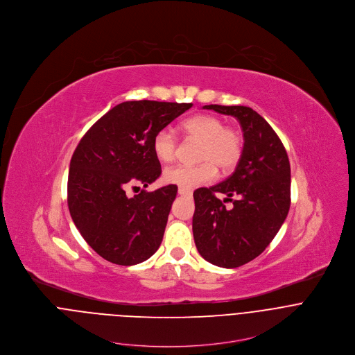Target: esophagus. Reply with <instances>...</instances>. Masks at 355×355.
Listing matches in <instances>:
<instances>
[{"label":"esophagus","mask_w":355,"mask_h":355,"mask_svg":"<svg viewBox=\"0 0 355 355\" xmlns=\"http://www.w3.org/2000/svg\"><path fill=\"white\" fill-rule=\"evenodd\" d=\"M178 193H179V196H191V191L184 190V189H179Z\"/></svg>","instance_id":"1"}]
</instances>
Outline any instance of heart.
I'll list each match as a JSON object with an SVG mask.
<instances>
[{"label": "heart", "instance_id": "heart-1", "mask_svg": "<svg viewBox=\"0 0 355 355\" xmlns=\"http://www.w3.org/2000/svg\"><path fill=\"white\" fill-rule=\"evenodd\" d=\"M184 134L201 142L196 166L176 165L164 172V182L179 189L193 190L210 183L217 175V166L223 171L232 169L241 159L243 141L238 131L224 127V121L211 114H196L182 123ZM178 138L171 128H161L153 138L155 158L168 164L176 157Z\"/></svg>", "mask_w": 355, "mask_h": 355}]
</instances>
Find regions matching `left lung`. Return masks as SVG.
<instances>
[{"instance_id":"1","label":"left lung","mask_w":355,"mask_h":355,"mask_svg":"<svg viewBox=\"0 0 355 355\" xmlns=\"http://www.w3.org/2000/svg\"><path fill=\"white\" fill-rule=\"evenodd\" d=\"M234 116L243 131V152L224 182L194 191L193 234L206 261L238 268L262 253L283 225L291 203V168L287 152L268 121L249 106L205 105ZM220 192L227 198L215 197ZM225 202H232L227 209Z\"/></svg>"}]
</instances>
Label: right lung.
<instances>
[{"label": "right lung", "mask_w": 355, "mask_h": 355, "mask_svg": "<svg viewBox=\"0 0 355 355\" xmlns=\"http://www.w3.org/2000/svg\"><path fill=\"white\" fill-rule=\"evenodd\" d=\"M191 106L121 102L76 146L68 173L69 213L83 239L106 261L130 266L158 250L178 187L169 184L152 193L142 189L132 198L125 193L159 178L153 138Z\"/></svg>", "instance_id": "add662e5"}]
</instances>
